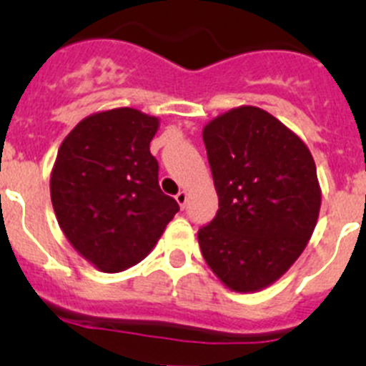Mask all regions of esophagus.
<instances>
[{"label": "esophagus", "mask_w": 366, "mask_h": 366, "mask_svg": "<svg viewBox=\"0 0 366 366\" xmlns=\"http://www.w3.org/2000/svg\"><path fill=\"white\" fill-rule=\"evenodd\" d=\"M175 200L179 202L180 207H182V209L186 207V202H187V193H186V191H179V193L175 194Z\"/></svg>", "instance_id": "esophagus-1"}]
</instances>
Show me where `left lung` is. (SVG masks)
<instances>
[{
    "instance_id": "left-lung-1",
    "label": "left lung",
    "mask_w": 366,
    "mask_h": 366,
    "mask_svg": "<svg viewBox=\"0 0 366 366\" xmlns=\"http://www.w3.org/2000/svg\"><path fill=\"white\" fill-rule=\"evenodd\" d=\"M204 143L219 209L198 230L202 255L230 290L257 292L281 277L313 234L317 166L300 137L248 105L205 125Z\"/></svg>"
}]
</instances>
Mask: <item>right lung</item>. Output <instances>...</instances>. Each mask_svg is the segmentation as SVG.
<instances>
[{
    "instance_id": "1",
    "label": "right lung",
    "mask_w": 366,
    "mask_h": 366,
    "mask_svg": "<svg viewBox=\"0 0 366 366\" xmlns=\"http://www.w3.org/2000/svg\"><path fill=\"white\" fill-rule=\"evenodd\" d=\"M157 127L136 109H112L81 119L59 148L49 182L56 219L102 272L139 262L180 209L159 187Z\"/></svg>"
}]
</instances>
